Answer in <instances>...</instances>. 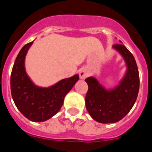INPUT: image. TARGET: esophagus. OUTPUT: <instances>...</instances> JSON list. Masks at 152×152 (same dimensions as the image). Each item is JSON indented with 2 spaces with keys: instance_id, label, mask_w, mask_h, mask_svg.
I'll return each instance as SVG.
<instances>
[{
  "instance_id": "1",
  "label": "esophagus",
  "mask_w": 152,
  "mask_h": 152,
  "mask_svg": "<svg viewBox=\"0 0 152 152\" xmlns=\"http://www.w3.org/2000/svg\"><path fill=\"white\" fill-rule=\"evenodd\" d=\"M79 76L80 79H85L88 76V72L85 68H81L79 72Z\"/></svg>"
}]
</instances>
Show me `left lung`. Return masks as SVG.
<instances>
[{
	"label": "left lung",
	"mask_w": 152,
	"mask_h": 152,
	"mask_svg": "<svg viewBox=\"0 0 152 152\" xmlns=\"http://www.w3.org/2000/svg\"><path fill=\"white\" fill-rule=\"evenodd\" d=\"M124 58L127 66L126 75L119 85L107 90L95 77L85 79L88 91L86 108L93 119L100 123H113L121 120L133 107L139 90V75L135 58L123 44L113 46Z\"/></svg>",
	"instance_id": "left-lung-1"
}]
</instances>
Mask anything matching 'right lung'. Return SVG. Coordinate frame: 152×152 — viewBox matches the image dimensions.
Masks as SVG:
<instances>
[{"label":"right lung","mask_w":152,"mask_h":152,"mask_svg":"<svg viewBox=\"0 0 152 152\" xmlns=\"http://www.w3.org/2000/svg\"><path fill=\"white\" fill-rule=\"evenodd\" d=\"M33 42L24 45L17 56L10 76V90L16 107L25 117L33 122H44L59 111L64 96L78 80L79 75L62 79L49 88L35 85L24 66L25 57Z\"/></svg>","instance_id":"obj_1"}]
</instances>
